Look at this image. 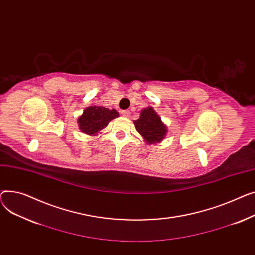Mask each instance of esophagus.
<instances>
[{"instance_id": "obj_1", "label": "esophagus", "mask_w": 255, "mask_h": 255, "mask_svg": "<svg viewBox=\"0 0 255 255\" xmlns=\"http://www.w3.org/2000/svg\"><path fill=\"white\" fill-rule=\"evenodd\" d=\"M122 114H123L124 117H128V116L130 115V112H129L128 110H124V111L122 112Z\"/></svg>"}]
</instances>
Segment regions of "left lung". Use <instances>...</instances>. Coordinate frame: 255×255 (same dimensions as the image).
Here are the masks:
<instances>
[{"label": "left lung", "instance_id": "1", "mask_svg": "<svg viewBox=\"0 0 255 255\" xmlns=\"http://www.w3.org/2000/svg\"><path fill=\"white\" fill-rule=\"evenodd\" d=\"M133 125L148 145L160 143L167 136V126L152 107L142 109L140 117L133 121Z\"/></svg>", "mask_w": 255, "mask_h": 255}]
</instances>
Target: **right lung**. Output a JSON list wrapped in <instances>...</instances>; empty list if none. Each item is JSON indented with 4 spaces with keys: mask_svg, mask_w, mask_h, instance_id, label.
<instances>
[{
    "mask_svg": "<svg viewBox=\"0 0 255 255\" xmlns=\"http://www.w3.org/2000/svg\"><path fill=\"white\" fill-rule=\"evenodd\" d=\"M118 116L119 113L115 109L110 110L101 106H91L83 110L77 122L79 129L82 132L88 136H97L111 121Z\"/></svg>",
    "mask_w": 255,
    "mask_h": 255,
    "instance_id": "obj_1",
    "label": "right lung"
}]
</instances>
